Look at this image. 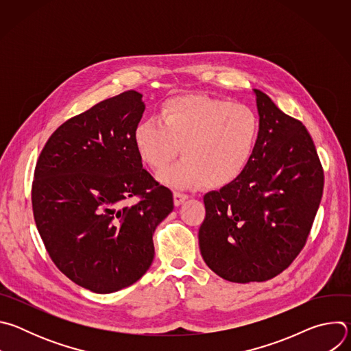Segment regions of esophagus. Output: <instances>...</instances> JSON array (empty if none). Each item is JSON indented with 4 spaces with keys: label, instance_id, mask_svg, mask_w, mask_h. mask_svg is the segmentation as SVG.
I'll return each mask as SVG.
<instances>
[{
    "label": "esophagus",
    "instance_id": "esophagus-1",
    "mask_svg": "<svg viewBox=\"0 0 351 351\" xmlns=\"http://www.w3.org/2000/svg\"><path fill=\"white\" fill-rule=\"evenodd\" d=\"M189 198V194L183 193V191H173V202H175V206H180L183 202H186V199Z\"/></svg>",
    "mask_w": 351,
    "mask_h": 351
}]
</instances>
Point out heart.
Listing matches in <instances>:
<instances>
[{"label": "heart", "instance_id": "obj_1", "mask_svg": "<svg viewBox=\"0 0 351 351\" xmlns=\"http://www.w3.org/2000/svg\"><path fill=\"white\" fill-rule=\"evenodd\" d=\"M160 121L149 119L134 129L141 160L176 187H223L234 182L252 161L260 134L256 112L228 99L202 94L173 97L162 106Z\"/></svg>", "mask_w": 351, "mask_h": 351}]
</instances>
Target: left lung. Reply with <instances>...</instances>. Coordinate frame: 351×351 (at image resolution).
Returning <instances> with one entry per match:
<instances>
[{
    "label": "left lung",
    "mask_w": 351,
    "mask_h": 351,
    "mask_svg": "<svg viewBox=\"0 0 351 351\" xmlns=\"http://www.w3.org/2000/svg\"><path fill=\"white\" fill-rule=\"evenodd\" d=\"M260 134L245 171L204 195L199 252L221 278L264 282L283 272L308 239L324 191V169L306 126L254 90Z\"/></svg>",
    "instance_id": "left-lung-1"
}]
</instances>
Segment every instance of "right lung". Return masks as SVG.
I'll use <instances>...</instances> for the list:
<instances>
[{
  "instance_id": "1",
  "label": "right lung",
  "mask_w": 351,
  "mask_h": 351,
  "mask_svg": "<svg viewBox=\"0 0 351 351\" xmlns=\"http://www.w3.org/2000/svg\"><path fill=\"white\" fill-rule=\"evenodd\" d=\"M141 97L128 90L68 119L34 169L33 215L47 253L94 293L118 291L147 272L154 230L173 210L172 191L143 168L134 145Z\"/></svg>"
}]
</instances>
